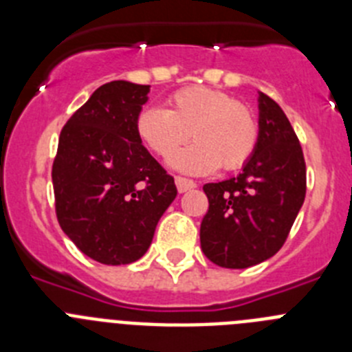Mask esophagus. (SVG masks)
I'll use <instances>...</instances> for the list:
<instances>
[{"instance_id": "34e87169", "label": "esophagus", "mask_w": 352, "mask_h": 352, "mask_svg": "<svg viewBox=\"0 0 352 352\" xmlns=\"http://www.w3.org/2000/svg\"><path fill=\"white\" fill-rule=\"evenodd\" d=\"M176 186H178L179 194H183V192H188V190H192V188H195L197 185H195V182H192V179L176 176Z\"/></svg>"}]
</instances>
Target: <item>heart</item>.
I'll return each mask as SVG.
<instances>
[{
  "label": "heart",
  "instance_id": "obj_1",
  "mask_svg": "<svg viewBox=\"0 0 352 352\" xmlns=\"http://www.w3.org/2000/svg\"><path fill=\"white\" fill-rule=\"evenodd\" d=\"M142 144L167 158L188 138L194 144L170 158L188 174L236 170L252 158L259 142V123L248 105L220 89L188 86L167 98V111L146 107L135 118Z\"/></svg>",
  "mask_w": 352,
  "mask_h": 352
}]
</instances>
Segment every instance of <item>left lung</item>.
I'll return each instance as SVG.
<instances>
[{"mask_svg": "<svg viewBox=\"0 0 352 352\" xmlns=\"http://www.w3.org/2000/svg\"><path fill=\"white\" fill-rule=\"evenodd\" d=\"M208 197L201 248L217 266L243 270L270 259L285 243L307 194V166L287 116L259 96V142L243 173L203 186Z\"/></svg>", "mask_w": 352, "mask_h": 352, "instance_id": "8db88e82", "label": "left lung"}]
</instances>
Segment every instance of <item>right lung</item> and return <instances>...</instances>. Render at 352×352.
I'll return each mask as SVG.
<instances>
[{"label":"right lung","mask_w":352,"mask_h":352,"mask_svg":"<svg viewBox=\"0 0 352 352\" xmlns=\"http://www.w3.org/2000/svg\"><path fill=\"white\" fill-rule=\"evenodd\" d=\"M148 91L146 84L126 80L104 84L61 129L52 162L56 217L96 263L141 259L178 194L135 132Z\"/></svg>","instance_id":"1"}]
</instances>
